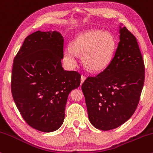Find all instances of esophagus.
Returning a JSON list of instances; mask_svg holds the SVG:
<instances>
[{"instance_id":"1","label":"esophagus","mask_w":153,"mask_h":153,"mask_svg":"<svg viewBox=\"0 0 153 153\" xmlns=\"http://www.w3.org/2000/svg\"><path fill=\"white\" fill-rule=\"evenodd\" d=\"M85 79H86V78H85V76H84V75H81V79H80V83L82 84L83 83V82L85 81Z\"/></svg>"}]
</instances>
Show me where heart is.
<instances>
[{
    "label": "heart",
    "mask_w": 153,
    "mask_h": 153,
    "mask_svg": "<svg viewBox=\"0 0 153 153\" xmlns=\"http://www.w3.org/2000/svg\"><path fill=\"white\" fill-rule=\"evenodd\" d=\"M71 45L64 50V58L68 66L73 68L77 65L78 54L82 55L84 66L96 73L110 64L116 50V40L107 31L87 30L77 35Z\"/></svg>",
    "instance_id": "1"
}]
</instances>
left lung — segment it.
<instances>
[{"mask_svg":"<svg viewBox=\"0 0 153 153\" xmlns=\"http://www.w3.org/2000/svg\"><path fill=\"white\" fill-rule=\"evenodd\" d=\"M119 42L106 69L88 78L81 88L88 119L108 131L125 123L137 107L145 80V65L136 38L120 24Z\"/></svg>","mask_w":153,"mask_h":153,"instance_id":"1","label":"left lung"}]
</instances>
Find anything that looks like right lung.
<instances>
[{
    "label": "right lung",
    "mask_w": 153,
    "mask_h": 153,
    "mask_svg": "<svg viewBox=\"0 0 153 153\" xmlns=\"http://www.w3.org/2000/svg\"><path fill=\"white\" fill-rule=\"evenodd\" d=\"M63 47L59 31H37L25 39L13 60L14 102L26 122L43 132L62 126L68 95L80 84L79 73L63 69Z\"/></svg>",
    "instance_id": "obj_1"
}]
</instances>
